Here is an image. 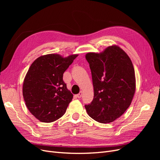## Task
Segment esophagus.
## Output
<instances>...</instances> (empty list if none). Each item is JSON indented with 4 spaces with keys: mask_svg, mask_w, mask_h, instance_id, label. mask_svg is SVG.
Masks as SVG:
<instances>
[{
    "mask_svg": "<svg viewBox=\"0 0 160 160\" xmlns=\"http://www.w3.org/2000/svg\"><path fill=\"white\" fill-rule=\"evenodd\" d=\"M82 94H83V92L80 91V93H79V94L77 95V98H81V97H82Z\"/></svg>",
    "mask_w": 160,
    "mask_h": 160,
    "instance_id": "1",
    "label": "esophagus"
}]
</instances>
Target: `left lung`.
<instances>
[{
    "label": "left lung",
    "instance_id": "1",
    "mask_svg": "<svg viewBox=\"0 0 160 160\" xmlns=\"http://www.w3.org/2000/svg\"><path fill=\"white\" fill-rule=\"evenodd\" d=\"M94 88L93 99L85 108L97 122H113L132 103L135 91V71L129 56L118 46L108 47L101 53L88 52Z\"/></svg>",
    "mask_w": 160,
    "mask_h": 160
}]
</instances>
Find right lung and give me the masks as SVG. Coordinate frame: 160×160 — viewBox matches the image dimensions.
<instances>
[{
  "instance_id": "right-lung-1",
  "label": "right lung",
  "mask_w": 160,
  "mask_h": 160,
  "mask_svg": "<svg viewBox=\"0 0 160 160\" xmlns=\"http://www.w3.org/2000/svg\"><path fill=\"white\" fill-rule=\"evenodd\" d=\"M77 57L41 56L28 69L24 79L22 95L28 109L40 122H55L66 112L73 95L67 89L62 76Z\"/></svg>"
}]
</instances>
